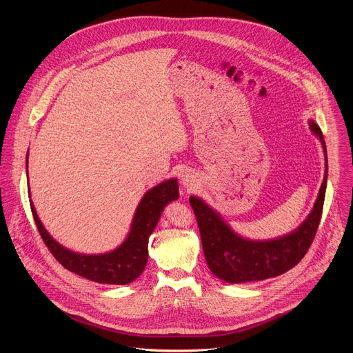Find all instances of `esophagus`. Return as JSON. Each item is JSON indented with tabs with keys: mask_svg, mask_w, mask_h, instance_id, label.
I'll use <instances>...</instances> for the list:
<instances>
[{
	"mask_svg": "<svg viewBox=\"0 0 353 353\" xmlns=\"http://www.w3.org/2000/svg\"><path fill=\"white\" fill-rule=\"evenodd\" d=\"M195 176L192 172H184L181 174V183L187 187V188H192V185H195Z\"/></svg>",
	"mask_w": 353,
	"mask_h": 353,
	"instance_id": "obj_1",
	"label": "esophagus"
}]
</instances>
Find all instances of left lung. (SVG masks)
Instances as JSON below:
<instances>
[{"mask_svg":"<svg viewBox=\"0 0 353 353\" xmlns=\"http://www.w3.org/2000/svg\"><path fill=\"white\" fill-rule=\"evenodd\" d=\"M310 130L320 138L327 157L325 141L320 127L310 121ZM327 172L328 168H325V176L309 218L290 234L275 240L253 241L241 239L203 199L190 196V205L196 216L205 260L212 274L229 283H241L282 275L299 264L310 248L320 225Z\"/></svg>","mask_w":353,"mask_h":353,"instance_id":"left-lung-1","label":"left lung"}]
</instances>
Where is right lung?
Wrapping results in <instances>:
<instances>
[{
    "label": "right lung",
    "mask_w": 353,
    "mask_h": 353,
    "mask_svg": "<svg viewBox=\"0 0 353 353\" xmlns=\"http://www.w3.org/2000/svg\"><path fill=\"white\" fill-rule=\"evenodd\" d=\"M177 198L179 184L176 179L166 180L149 190L137 208L125 241L110 253L97 256L78 254L59 244L43 228L32 201L30 208L44 244L65 270L97 283L125 285L137 279L145 270L148 261V239L157 228L165 205Z\"/></svg>",
    "instance_id": "obj_1"
}]
</instances>
